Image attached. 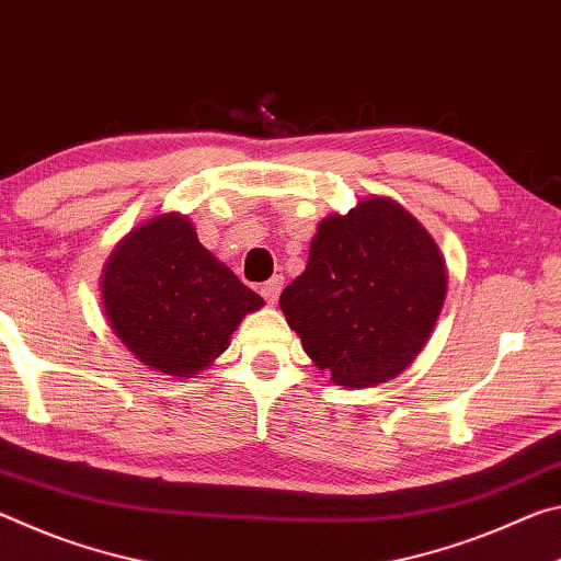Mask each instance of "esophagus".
<instances>
[{"label":"esophagus","mask_w":561,"mask_h":561,"mask_svg":"<svg viewBox=\"0 0 561 561\" xmlns=\"http://www.w3.org/2000/svg\"><path fill=\"white\" fill-rule=\"evenodd\" d=\"M280 290H283V275H273L271 280H265L263 286H261V296L265 298V302H268V306H273V302L278 300Z\"/></svg>","instance_id":"esophagus-1"}]
</instances>
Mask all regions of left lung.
<instances>
[{
  "label": "left lung",
  "instance_id": "1",
  "mask_svg": "<svg viewBox=\"0 0 561 561\" xmlns=\"http://www.w3.org/2000/svg\"><path fill=\"white\" fill-rule=\"evenodd\" d=\"M447 296V263L420 220L388 196L330 214L308 265L278 306L318 370L345 388L400 375L433 335Z\"/></svg>",
  "mask_w": 561,
  "mask_h": 561
}]
</instances>
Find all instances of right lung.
<instances>
[{"instance_id": "obj_1", "label": "right lung", "mask_w": 561, "mask_h": 561, "mask_svg": "<svg viewBox=\"0 0 561 561\" xmlns=\"http://www.w3.org/2000/svg\"><path fill=\"white\" fill-rule=\"evenodd\" d=\"M101 308L136 360L194 378L228 351L263 298L201 245L188 216L171 210L118 241L101 271Z\"/></svg>"}]
</instances>
